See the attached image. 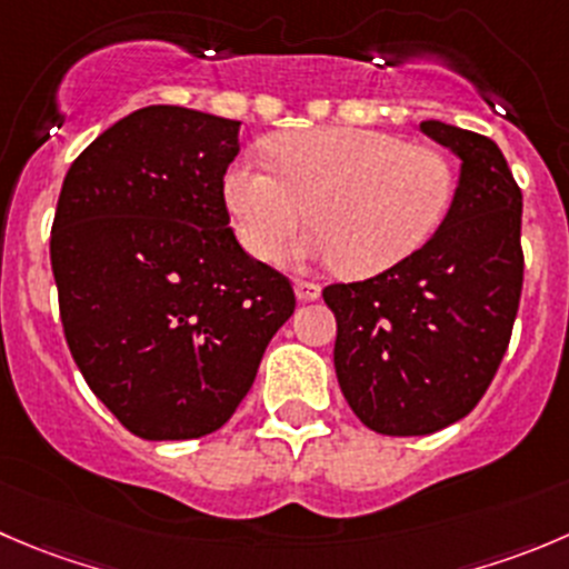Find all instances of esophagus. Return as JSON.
<instances>
[{"label":"esophagus","mask_w":569,"mask_h":569,"mask_svg":"<svg viewBox=\"0 0 569 569\" xmlns=\"http://www.w3.org/2000/svg\"><path fill=\"white\" fill-rule=\"evenodd\" d=\"M295 291L302 302H313L319 300V295H322V286L313 283V280H297Z\"/></svg>","instance_id":"34e87169"}]
</instances>
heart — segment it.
Segmentation results:
<instances>
[{"label":"heart","mask_w":569,"mask_h":569,"mask_svg":"<svg viewBox=\"0 0 569 569\" xmlns=\"http://www.w3.org/2000/svg\"><path fill=\"white\" fill-rule=\"evenodd\" d=\"M274 169L241 158L224 174V202L256 258L278 256L311 213L297 261L341 263L369 278L411 258L437 233L456 178L433 147L363 127H313L269 141Z\"/></svg>","instance_id":"obj_1"}]
</instances>
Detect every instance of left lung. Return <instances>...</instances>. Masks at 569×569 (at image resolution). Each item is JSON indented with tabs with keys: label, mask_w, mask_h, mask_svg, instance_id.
I'll return each mask as SVG.
<instances>
[{
	"label": "left lung",
	"mask_w": 569,
	"mask_h": 569,
	"mask_svg": "<svg viewBox=\"0 0 569 569\" xmlns=\"http://www.w3.org/2000/svg\"><path fill=\"white\" fill-rule=\"evenodd\" d=\"M461 158L453 206L411 258L322 291L333 363L356 417L386 437L437 433L478 406L509 347L522 295V191L492 138L419 124Z\"/></svg>",
	"instance_id": "1"
}]
</instances>
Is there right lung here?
I'll use <instances>...</instances> for the list:
<instances>
[{
    "label": "right lung",
    "mask_w": 569,
    "mask_h": 569,
    "mask_svg": "<svg viewBox=\"0 0 569 569\" xmlns=\"http://www.w3.org/2000/svg\"><path fill=\"white\" fill-rule=\"evenodd\" d=\"M241 121L150 104L66 172L49 239L66 345L93 395L150 442L219 431L295 313V289L230 228Z\"/></svg>",
    "instance_id": "obj_1"
}]
</instances>
